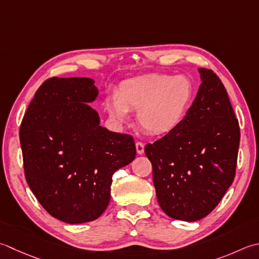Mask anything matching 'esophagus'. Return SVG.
<instances>
[{"label":"esophagus","mask_w":259,"mask_h":259,"mask_svg":"<svg viewBox=\"0 0 259 259\" xmlns=\"http://www.w3.org/2000/svg\"><path fill=\"white\" fill-rule=\"evenodd\" d=\"M136 149H137V154L143 155L145 153V145L143 143H140V141H137Z\"/></svg>","instance_id":"obj_1"}]
</instances>
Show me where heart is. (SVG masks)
Listing matches in <instances>:
<instances>
[{
    "label": "heart",
    "instance_id": "b5f03b06",
    "mask_svg": "<svg viewBox=\"0 0 259 259\" xmlns=\"http://www.w3.org/2000/svg\"><path fill=\"white\" fill-rule=\"evenodd\" d=\"M192 99V85L185 76L153 74L121 84L118 94L106 99V110L116 122L129 120V111L146 133L163 136L181 123Z\"/></svg>",
    "mask_w": 259,
    "mask_h": 259
}]
</instances>
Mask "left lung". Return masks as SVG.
<instances>
[{
    "label": "left lung",
    "mask_w": 259,
    "mask_h": 259,
    "mask_svg": "<svg viewBox=\"0 0 259 259\" xmlns=\"http://www.w3.org/2000/svg\"><path fill=\"white\" fill-rule=\"evenodd\" d=\"M199 73L202 83L184 119L145 147L161 210L189 222L209 214L232 184L240 141L224 84L211 69Z\"/></svg>",
    "instance_id": "obj_1"
}]
</instances>
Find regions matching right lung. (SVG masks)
I'll return each instance as SVG.
<instances>
[{
	"label": "right lung",
	"mask_w": 259,
	"mask_h": 259,
	"mask_svg": "<svg viewBox=\"0 0 259 259\" xmlns=\"http://www.w3.org/2000/svg\"><path fill=\"white\" fill-rule=\"evenodd\" d=\"M98 94L92 78H49L20 126L29 187L50 215L72 225L103 213L112 175L136 157L133 137L100 125L98 112L88 104Z\"/></svg>",
	"instance_id": "add662e5"
}]
</instances>
